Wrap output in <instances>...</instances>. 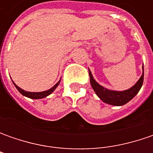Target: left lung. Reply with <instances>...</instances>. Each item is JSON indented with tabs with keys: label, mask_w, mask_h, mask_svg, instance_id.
<instances>
[{
	"label": "left lung",
	"mask_w": 153,
	"mask_h": 153,
	"mask_svg": "<svg viewBox=\"0 0 153 153\" xmlns=\"http://www.w3.org/2000/svg\"><path fill=\"white\" fill-rule=\"evenodd\" d=\"M142 70H143V72H142L141 76L140 77V79L136 82L134 85L126 90H123V91L111 90L103 87L94 80L92 72L88 69L89 76H90V84L93 89L95 92V94H97L98 97L100 98L103 102L111 105H116V106L123 105L128 101H130L141 88L142 84H143V80H144V66H142Z\"/></svg>",
	"instance_id": "1"
}]
</instances>
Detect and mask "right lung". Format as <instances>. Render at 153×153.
Returning a JSON list of instances; mask_svg holds the SVG:
<instances>
[{
	"mask_svg": "<svg viewBox=\"0 0 153 153\" xmlns=\"http://www.w3.org/2000/svg\"><path fill=\"white\" fill-rule=\"evenodd\" d=\"M12 81H13V80H12ZM60 81H61V79H59V82H57L53 87H52L50 89L46 90V91H42V92L25 91V90H24V89H22L21 88H19V86L16 85L13 81V84H14V86L16 87V88L19 90V92L22 95H24V96H25V97L30 98V99H33V100H38V99H43V98H46L47 96L50 95L55 90L56 88L59 86V82H60Z\"/></svg>",
	"mask_w": 153,
	"mask_h": 153,
	"instance_id": "1",
	"label": "right lung"
}]
</instances>
